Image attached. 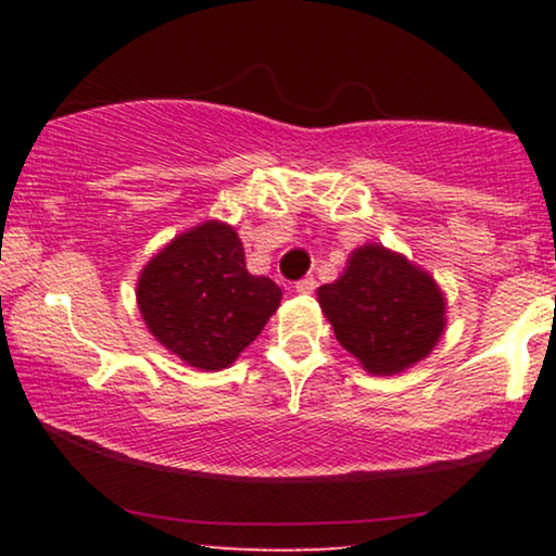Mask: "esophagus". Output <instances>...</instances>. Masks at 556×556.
<instances>
[{"label":"esophagus","mask_w":556,"mask_h":556,"mask_svg":"<svg viewBox=\"0 0 556 556\" xmlns=\"http://www.w3.org/2000/svg\"><path fill=\"white\" fill-rule=\"evenodd\" d=\"M316 291V278L314 276H306V278H301L299 283H295V293H303V295H308V293H314Z\"/></svg>","instance_id":"34e87169"}]
</instances>
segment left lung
I'll use <instances>...</instances> for the list:
<instances>
[{
  "mask_svg": "<svg viewBox=\"0 0 556 556\" xmlns=\"http://www.w3.org/2000/svg\"><path fill=\"white\" fill-rule=\"evenodd\" d=\"M318 306L339 344L375 377L400 375L430 356L445 331V293L428 270L402 253L364 242Z\"/></svg>",
  "mask_w": 556,
  "mask_h": 556,
  "instance_id": "1",
  "label": "left lung"
}]
</instances>
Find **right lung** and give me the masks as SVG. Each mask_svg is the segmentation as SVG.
I'll return each mask as SVG.
<instances>
[{"instance_id":"1","label":"right lung","mask_w":556,"mask_h":556,"mask_svg":"<svg viewBox=\"0 0 556 556\" xmlns=\"http://www.w3.org/2000/svg\"><path fill=\"white\" fill-rule=\"evenodd\" d=\"M283 291L245 268L232 225L204 219L166 242L136 280V303L159 344L189 367L227 369L276 314Z\"/></svg>"}]
</instances>
